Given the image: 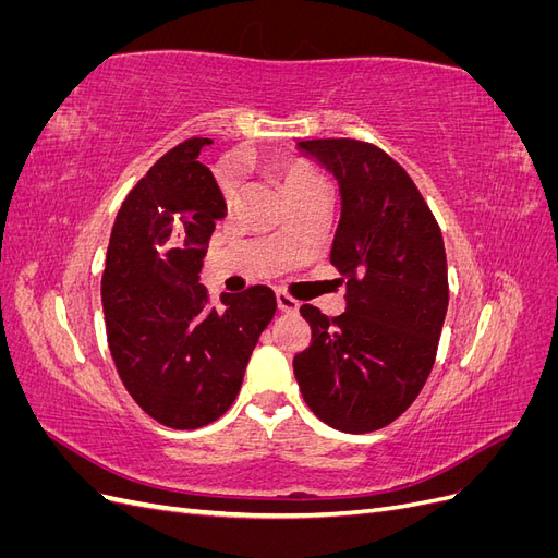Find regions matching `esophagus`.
I'll use <instances>...</instances> for the list:
<instances>
[{"instance_id":"esophagus-1","label":"esophagus","mask_w":558,"mask_h":558,"mask_svg":"<svg viewBox=\"0 0 558 558\" xmlns=\"http://www.w3.org/2000/svg\"><path fill=\"white\" fill-rule=\"evenodd\" d=\"M277 305H279V310H281V312H298L300 302H298L295 298H291L289 293L277 291Z\"/></svg>"}]
</instances>
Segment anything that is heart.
Masks as SVG:
<instances>
[{
    "label": "heart",
    "instance_id": "heart-1",
    "mask_svg": "<svg viewBox=\"0 0 558 558\" xmlns=\"http://www.w3.org/2000/svg\"><path fill=\"white\" fill-rule=\"evenodd\" d=\"M218 179V189H221V195L226 199H232L234 197V191H238V181H234V174L230 167H221L216 174ZM281 183L286 193H298V191H305L310 189V185H316V183H324L320 181V177L310 170L307 165H298V162H291V165H283L281 167Z\"/></svg>",
    "mask_w": 558,
    "mask_h": 558
}]
</instances>
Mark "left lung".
Instances as JSON below:
<instances>
[{"instance_id":"obj_1","label":"left lung","mask_w":558,"mask_h":558,"mask_svg":"<svg viewBox=\"0 0 558 558\" xmlns=\"http://www.w3.org/2000/svg\"><path fill=\"white\" fill-rule=\"evenodd\" d=\"M340 181L342 218L330 263L347 281V312L300 314L310 347L293 359L310 410L342 433L396 421L424 388L449 305L440 226L412 177L359 140L298 144Z\"/></svg>"}]
</instances>
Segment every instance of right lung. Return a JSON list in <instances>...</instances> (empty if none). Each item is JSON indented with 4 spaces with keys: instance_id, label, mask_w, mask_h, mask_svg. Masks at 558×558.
<instances>
[{
    "instance_id": "1",
    "label": "right lung",
    "mask_w": 558,
    "mask_h": 558,
    "mask_svg": "<svg viewBox=\"0 0 558 558\" xmlns=\"http://www.w3.org/2000/svg\"><path fill=\"white\" fill-rule=\"evenodd\" d=\"M191 137L128 193L107 248L102 305L107 340L128 393L158 424L193 430L238 398L260 332L277 312L267 286L223 295L199 283L226 199Z\"/></svg>"
}]
</instances>
